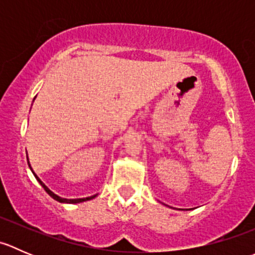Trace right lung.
<instances>
[{"label":"right lung","instance_id":"obj_1","mask_svg":"<svg viewBox=\"0 0 255 255\" xmlns=\"http://www.w3.org/2000/svg\"><path fill=\"white\" fill-rule=\"evenodd\" d=\"M27 160H28V155H27ZM28 165H29V169H30V170H32L33 175H34L35 179H37V181L39 182L40 185H42V187H43V189L45 190V191L48 192V195H49V196H50V197H53V199L55 200V201H58V202H61V204H80V202H85V201H89V200H92V199H95V197H96L97 195H99V194H96V195H92V196H89V197H82V199H65V197H61V196H59V195H56L55 192H53V191H51V190L49 189V187L47 186V185H45L44 182H43L42 180H40L39 177H38L37 174H35L34 171H33V169H32V166H30V163H29V161H28Z\"/></svg>","mask_w":255,"mask_h":255}]
</instances>
